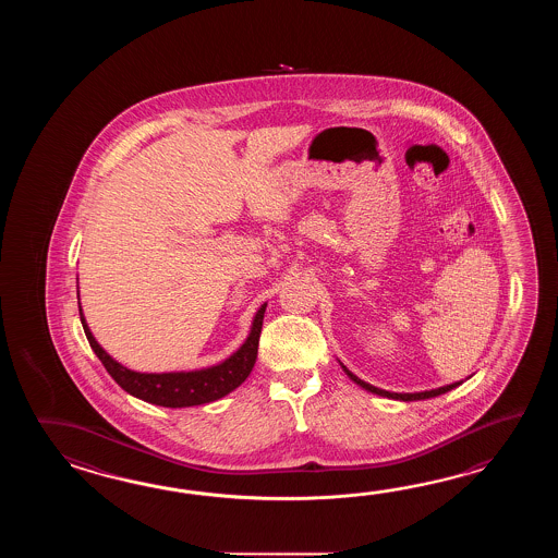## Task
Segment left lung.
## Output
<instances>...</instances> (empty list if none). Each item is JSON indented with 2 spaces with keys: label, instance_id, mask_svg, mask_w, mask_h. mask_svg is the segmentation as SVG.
Here are the masks:
<instances>
[{
  "label": "left lung",
  "instance_id": "1",
  "mask_svg": "<svg viewBox=\"0 0 558 558\" xmlns=\"http://www.w3.org/2000/svg\"><path fill=\"white\" fill-rule=\"evenodd\" d=\"M341 367H343L344 373H347V377L351 380H355L359 387H363L365 391L375 392V395H379V397H387V399H397V401H423V399H430V397H439L442 392H449L454 387H459L463 380H457V383H452V385H445V387H439V389H430V391H421V392H391L385 391V389H379V387H373V385H368L365 380L359 379L356 375H353L349 368L344 367L343 363H341Z\"/></svg>",
  "mask_w": 558,
  "mask_h": 558
}]
</instances>
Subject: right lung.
Returning <instances> with one entry per match:
<instances>
[{
    "label": "right lung",
    "mask_w": 558,
    "mask_h": 558,
    "mask_svg": "<svg viewBox=\"0 0 558 558\" xmlns=\"http://www.w3.org/2000/svg\"><path fill=\"white\" fill-rule=\"evenodd\" d=\"M267 303H263L255 313L247 339L238 351L226 361L217 363L214 367L197 368V371H175V373H140L123 367L106 349L95 341L94 335L87 327V320L80 303V317L84 325L85 337L92 344L95 355L104 363L107 373L113 377L123 391L142 399L145 403L181 409L193 404L214 403L217 399L235 391L243 380L250 377L257 349H259V335H262L263 315Z\"/></svg>",
    "instance_id": "add662e5"
}]
</instances>
